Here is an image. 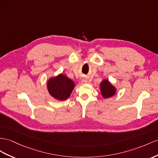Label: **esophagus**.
<instances>
[{
	"label": "esophagus",
	"instance_id": "1",
	"mask_svg": "<svg viewBox=\"0 0 158 158\" xmlns=\"http://www.w3.org/2000/svg\"><path fill=\"white\" fill-rule=\"evenodd\" d=\"M81 82L82 83H87V82H88V80L87 79H85V78H83V79H82V80H81Z\"/></svg>",
	"mask_w": 158,
	"mask_h": 158
}]
</instances>
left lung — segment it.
<instances>
[{
	"instance_id": "obj_1",
	"label": "left lung",
	"mask_w": 158,
	"mask_h": 158,
	"mask_svg": "<svg viewBox=\"0 0 158 158\" xmlns=\"http://www.w3.org/2000/svg\"><path fill=\"white\" fill-rule=\"evenodd\" d=\"M101 94L104 99H107L115 95L117 88L108 79H103L100 83Z\"/></svg>"
}]
</instances>
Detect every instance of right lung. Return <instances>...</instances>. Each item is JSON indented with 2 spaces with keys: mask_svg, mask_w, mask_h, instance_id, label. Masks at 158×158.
<instances>
[{
  "mask_svg": "<svg viewBox=\"0 0 158 158\" xmlns=\"http://www.w3.org/2000/svg\"><path fill=\"white\" fill-rule=\"evenodd\" d=\"M75 83L63 73L52 77L47 83L48 94L58 101H64L68 98L75 88Z\"/></svg>",
  "mask_w": 158,
  "mask_h": 158,
  "instance_id": "add662e5",
  "label": "right lung"
}]
</instances>
